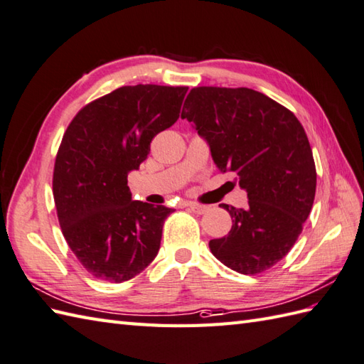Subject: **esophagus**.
I'll return each mask as SVG.
<instances>
[{
    "instance_id": "34e87169",
    "label": "esophagus",
    "mask_w": 364,
    "mask_h": 364,
    "mask_svg": "<svg viewBox=\"0 0 364 364\" xmlns=\"http://www.w3.org/2000/svg\"><path fill=\"white\" fill-rule=\"evenodd\" d=\"M188 208L192 210V213H196V214H198V215L206 214L208 210H209V206H205V205H198V203H193V201L188 203Z\"/></svg>"
}]
</instances>
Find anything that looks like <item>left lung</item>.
Wrapping results in <instances>:
<instances>
[{
  "instance_id": "1",
  "label": "left lung",
  "mask_w": 364,
  "mask_h": 364,
  "mask_svg": "<svg viewBox=\"0 0 364 364\" xmlns=\"http://www.w3.org/2000/svg\"><path fill=\"white\" fill-rule=\"evenodd\" d=\"M181 119L248 196L245 209L223 205L232 228L209 242L210 252L242 274L272 268L298 240L315 200L314 154L298 117L255 90L198 87L186 97Z\"/></svg>"
}]
</instances>
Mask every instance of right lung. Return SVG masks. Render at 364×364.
<instances>
[{
    "mask_svg": "<svg viewBox=\"0 0 364 364\" xmlns=\"http://www.w3.org/2000/svg\"><path fill=\"white\" fill-rule=\"evenodd\" d=\"M186 87H121L83 107L63 134L53 192L63 237L97 279L124 282L159 251L171 208L133 201L127 176L180 117Z\"/></svg>",
    "mask_w": 364,
    "mask_h": 364,
    "instance_id": "obj_1",
    "label": "right lung"
}]
</instances>
